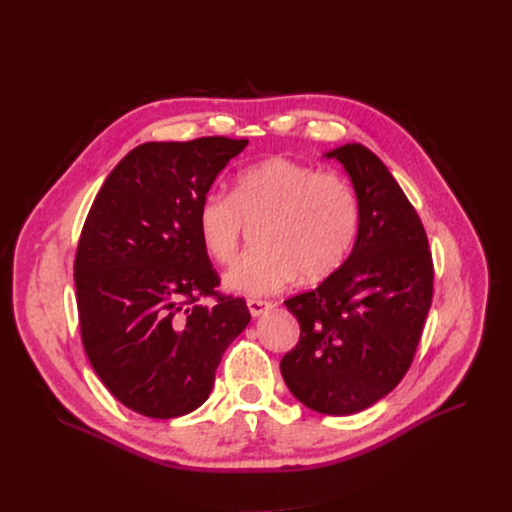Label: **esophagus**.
Returning <instances> with one entry per match:
<instances>
[{
  "label": "esophagus",
  "instance_id": "1",
  "mask_svg": "<svg viewBox=\"0 0 512 512\" xmlns=\"http://www.w3.org/2000/svg\"><path fill=\"white\" fill-rule=\"evenodd\" d=\"M247 307H249V311H251V315H253V317H259V315H263V313L270 311L274 305H272L270 301H261V299H249V301H247Z\"/></svg>",
  "mask_w": 512,
  "mask_h": 512
}]
</instances>
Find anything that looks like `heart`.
<instances>
[{"label":"heart","mask_w":512,"mask_h":512,"mask_svg":"<svg viewBox=\"0 0 512 512\" xmlns=\"http://www.w3.org/2000/svg\"><path fill=\"white\" fill-rule=\"evenodd\" d=\"M255 223L257 247L224 276V286L245 297L276 292L297 276H332L355 245L359 199L340 174L272 157L242 170L232 195L207 193L197 209L201 247L215 263H230L245 226Z\"/></svg>","instance_id":"heart-1"}]
</instances>
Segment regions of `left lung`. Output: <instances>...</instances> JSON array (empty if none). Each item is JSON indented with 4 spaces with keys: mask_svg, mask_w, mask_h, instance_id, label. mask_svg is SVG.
Segmentation results:
<instances>
[{
    "mask_svg": "<svg viewBox=\"0 0 512 512\" xmlns=\"http://www.w3.org/2000/svg\"><path fill=\"white\" fill-rule=\"evenodd\" d=\"M338 159L359 199L351 255L315 290L284 301L301 338L280 363L294 398L324 415H353L392 392L413 363L434 292V265L415 207L359 143Z\"/></svg>",
    "mask_w": 512,
    "mask_h": 512,
    "instance_id": "1",
    "label": "left lung"
}]
</instances>
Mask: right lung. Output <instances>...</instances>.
Segmentation results:
<instances>
[{"label": "right lung", "mask_w": 512, "mask_h": 512, "mask_svg": "<svg viewBox=\"0 0 512 512\" xmlns=\"http://www.w3.org/2000/svg\"><path fill=\"white\" fill-rule=\"evenodd\" d=\"M247 139L134 147L105 178L80 232L74 284L85 353L124 407L151 419L199 409L228 344L247 328L245 299L218 297L201 247V199ZM215 296L213 308L199 306Z\"/></svg>", "instance_id": "right-lung-1"}]
</instances>
